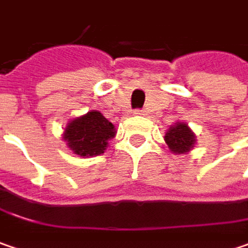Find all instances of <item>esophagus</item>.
Segmentation results:
<instances>
[{"label":"esophagus","instance_id":"obj_1","mask_svg":"<svg viewBox=\"0 0 248 248\" xmlns=\"http://www.w3.org/2000/svg\"><path fill=\"white\" fill-rule=\"evenodd\" d=\"M135 115H145L144 109H135Z\"/></svg>","mask_w":248,"mask_h":248}]
</instances>
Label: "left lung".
<instances>
[{"label":"left lung","mask_w":248,"mask_h":248,"mask_svg":"<svg viewBox=\"0 0 248 248\" xmlns=\"http://www.w3.org/2000/svg\"><path fill=\"white\" fill-rule=\"evenodd\" d=\"M164 139L173 154H186L196 144V135L185 122H176L170 126Z\"/></svg>","instance_id":"obj_1"}]
</instances>
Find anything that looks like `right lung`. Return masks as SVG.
<instances>
[{
  "label": "right lung",
  "mask_w": 248,
  "mask_h": 248,
  "mask_svg": "<svg viewBox=\"0 0 248 248\" xmlns=\"http://www.w3.org/2000/svg\"><path fill=\"white\" fill-rule=\"evenodd\" d=\"M115 135V126L103 113L90 111L70 121L65 127L63 140L75 154L89 158L101 155L108 147V140Z\"/></svg>",
  "instance_id": "right-lung-1"
}]
</instances>
